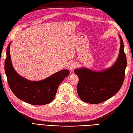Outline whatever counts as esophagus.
<instances>
[{
	"label": "esophagus",
	"instance_id": "obj_1",
	"mask_svg": "<svg viewBox=\"0 0 133 133\" xmlns=\"http://www.w3.org/2000/svg\"><path fill=\"white\" fill-rule=\"evenodd\" d=\"M76 67V64L74 62L70 63L69 65H68V68H69L70 70L74 69Z\"/></svg>",
	"mask_w": 133,
	"mask_h": 133
}]
</instances>
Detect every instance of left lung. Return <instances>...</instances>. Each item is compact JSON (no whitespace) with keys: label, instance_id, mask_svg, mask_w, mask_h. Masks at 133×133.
<instances>
[{"label":"left lung","instance_id":"1","mask_svg":"<svg viewBox=\"0 0 133 133\" xmlns=\"http://www.w3.org/2000/svg\"><path fill=\"white\" fill-rule=\"evenodd\" d=\"M120 48L118 58L109 69L95 72L87 68L74 70L78 76L77 92L83 101L99 104L114 96L121 88L125 78L127 57L124 43L120 36Z\"/></svg>","mask_w":133,"mask_h":133}]
</instances>
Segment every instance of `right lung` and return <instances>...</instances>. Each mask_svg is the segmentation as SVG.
Masks as SVG:
<instances>
[{"instance_id": "add662e5", "label": "right lung", "mask_w": 133, "mask_h": 133, "mask_svg": "<svg viewBox=\"0 0 133 133\" xmlns=\"http://www.w3.org/2000/svg\"><path fill=\"white\" fill-rule=\"evenodd\" d=\"M9 43L6 49L5 71L11 90L18 98L32 105H42L53 101L59 84L69 75L68 70H63L39 82L28 80L20 76L12 65Z\"/></svg>"}]
</instances>
